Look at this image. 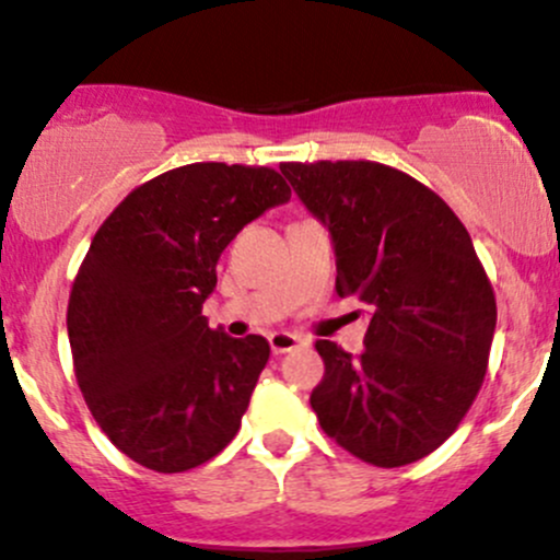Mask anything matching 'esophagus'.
I'll return each instance as SVG.
<instances>
[{"mask_svg": "<svg viewBox=\"0 0 560 560\" xmlns=\"http://www.w3.org/2000/svg\"><path fill=\"white\" fill-rule=\"evenodd\" d=\"M268 343H270V351H273V354H287V351L303 346L305 340L298 338V335H292V332H270Z\"/></svg>", "mask_w": 560, "mask_h": 560, "instance_id": "34e87169", "label": "esophagus"}]
</instances>
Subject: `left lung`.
<instances>
[{"instance_id": "left-lung-1", "label": "left lung", "mask_w": 560, "mask_h": 560, "mask_svg": "<svg viewBox=\"0 0 560 560\" xmlns=\"http://www.w3.org/2000/svg\"><path fill=\"white\" fill-rule=\"evenodd\" d=\"M281 174L329 231L338 295L370 308L359 357L316 340L325 378L311 408L362 462H419L456 432L488 370L497 298L472 238L438 192L384 163H281Z\"/></svg>"}]
</instances>
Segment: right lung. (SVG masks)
<instances>
[{
    "instance_id": "right-lung-1",
    "label": "right lung",
    "mask_w": 560,
    "mask_h": 560,
    "mask_svg": "<svg viewBox=\"0 0 560 560\" xmlns=\"http://www.w3.org/2000/svg\"><path fill=\"white\" fill-rule=\"evenodd\" d=\"M290 196L268 166L190 163L128 192L93 235L67 311L74 375L141 467H201L238 432L270 346L211 329L201 308L225 246Z\"/></svg>"
}]
</instances>
